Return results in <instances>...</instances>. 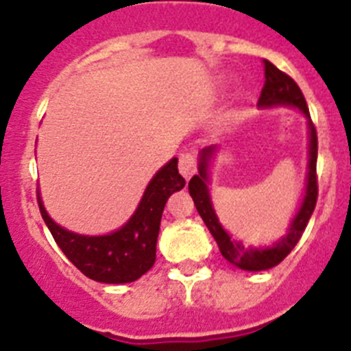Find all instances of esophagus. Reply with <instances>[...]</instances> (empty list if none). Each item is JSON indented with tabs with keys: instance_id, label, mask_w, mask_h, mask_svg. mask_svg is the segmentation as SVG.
I'll use <instances>...</instances> for the list:
<instances>
[{
	"instance_id": "obj_1",
	"label": "esophagus",
	"mask_w": 351,
	"mask_h": 351,
	"mask_svg": "<svg viewBox=\"0 0 351 351\" xmlns=\"http://www.w3.org/2000/svg\"><path fill=\"white\" fill-rule=\"evenodd\" d=\"M179 172L184 179H190L197 172V158L193 153H182L179 156Z\"/></svg>"
}]
</instances>
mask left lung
Here are the masks:
<instances>
[{
  "instance_id": "8db88e82",
  "label": "left lung",
  "mask_w": 351,
  "mask_h": 351,
  "mask_svg": "<svg viewBox=\"0 0 351 351\" xmlns=\"http://www.w3.org/2000/svg\"><path fill=\"white\" fill-rule=\"evenodd\" d=\"M263 73H265V82H263L262 93H260L258 105L260 107H274V105H291L297 107L304 116L308 117L309 125V172H308V186H306V195H304L302 206L299 213L291 221L288 228L287 237H283L280 243H276L272 247L265 250H256V247H244L243 243H237L230 235L223 230L219 225L216 213L210 204L209 190H207V167L213 153L216 151L214 145L202 149L200 153V163H198V176H193L188 184L191 198H193L195 207H197L200 218L204 219L206 226L213 234L214 241L218 243L221 255L225 260L241 267L243 271H267L278 263L283 262L290 251L295 247L299 239L302 237L309 218L316 206L318 198V178H316V158H318V137H316V128L309 117V108L306 104L302 91L297 86V82L287 75L285 71L278 70L271 61L263 60Z\"/></svg>"
}]
</instances>
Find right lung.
Segmentation results:
<instances>
[{"label": "right lung", "instance_id": "right-lung-1", "mask_svg": "<svg viewBox=\"0 0 351 351\" xmlns=\"http://www.w3.org/2000/svg\"><path fill=\"white\" fill-rule=\"evenodd\" d=\"M184 184V178L178 170V158H172L149 182L130 221L114 234L98 237L73 234L56 225L40 195L38 207L56 244L84 276L100 283H132L154 265L163 207L170 195L182 190Z\"/></svg>", "mask_w": 351, "mask_h": 351}]
</instances>
